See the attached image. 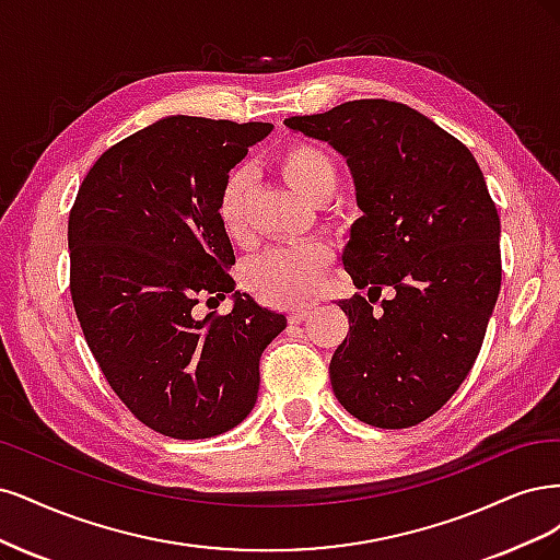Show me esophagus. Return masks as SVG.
Instances as JSON below:
<instances>
[{"instance_id": "esophagus-1", "label": "esophagus", "mask_w": 560, "mask_h": 560, "mask_svg": "<svg viewBox=\"0 0 560 560\" xmlns=\"http://www.w3.org/2000/svg\"><path fill=\"white\" fill-rule=\"evenodd\" d=\"M312 306L314 304H295V306H291V310H288V318H291L293 323H302V320L310 318Z\"/></svg>"}]
</instances>
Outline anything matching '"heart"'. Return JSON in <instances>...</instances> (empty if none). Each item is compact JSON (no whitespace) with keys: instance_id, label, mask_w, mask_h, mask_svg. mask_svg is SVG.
<instances>
[{"instance_id":"obj_1","label":"heart","mask_w":560,"mask_h":560,"mask_svg":"<svg viewBox=\"0 0 560 560\" xmlns=\"http://www.w3.org/2000/svg\"><path fill=\"white\" fill-rule=\"evenodd\" d=\"M277 167L285 184L314 205L326 202L337 186L335 162L314 143H291L279 153ZM246 211L248 174L234 170L223 182L215 202L221 230L234 244L246 240ZM330 258V248L320 242L267 248L244 262L242 279L265 300L288 302L312 291L326 275Z\"/></svg>"}]
</instances>
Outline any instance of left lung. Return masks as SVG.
<instances>
[{
  "label": "left lung",
  "instance_id": "8db88e82",
  "mask_svg": "<svg viewBox=\"0 0 560 560\" xmlns=\"http://www.w3.org/2000/svg\"><path fill=\"white\" fill-rule=\"evenodd\" d=\"M283 125L347 158L363 213L341 262L368 298L337 302L349 335L330 360L335 398L368 425H417L472 370L500 293L483 174L470 149L400 102L353 100ZM384 287L392 295L374 311Z\"/></svg>",
  "mask_w": 560,
  "mask_h": 560
}]
</instances>
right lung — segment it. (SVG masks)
I'll return each mask as SVG.
<instances>
[{
    "label": "right lung",
    "mask_w": 560,
    "mask_h": 560,
    "mask_svg": "<svg viewBox=\"0 0 560 560\" xmlns=\"http://www.w3.org/2000/svg\"><path fill=\"white\" fill-rule=\"evenodd\" d=\"M269 132V122L160 118L102 153L69 213L71 300L88 347L125 407L165 438L240 425L258 400L260 355L285 328L283 314L234 291L215 215L230 170ZM228 292V317L196 318L197 301Z\"/></svg>",
    "instance_id": "1"
}]
</instances>
